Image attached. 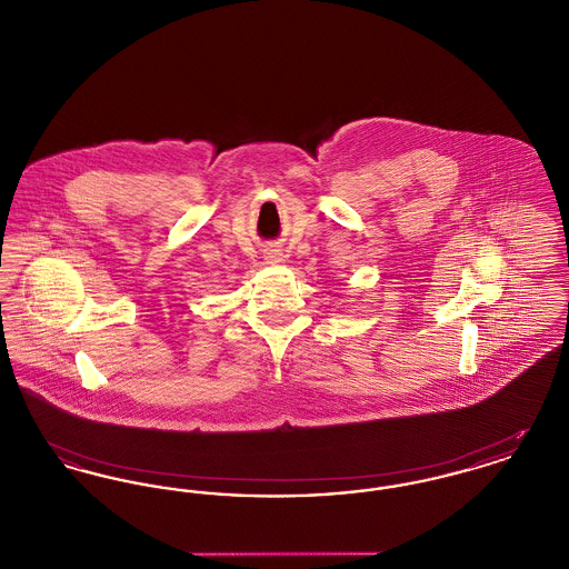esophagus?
Instances as JSON below:
<instances>
[{
  "label": "esophagus",
  "instance_id": "1",
  "mask_svg": "<svg viewBox=\"0 0 569 569\" xmlns=\"http://www.w3.org/2000/svg\"><path fill=\"white\" fill-rule=\"evenodd\" d=\"M264 258H267V262L269 264H281V262H286V253H283V249H267L264 251Z\"/></svg>",
  "mask_w": 569,
  "mask_h": 569
}]
</instances>
